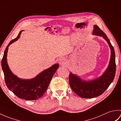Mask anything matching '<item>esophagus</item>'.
<instances>
[{
  "label": "esophagus",
  "instance_id": "1",
  "mask_svg": "<svg viewBox=\"0 0 121 121\" xmlns=\"http://www.w3.org/2000/svg\"><path fill=\"white\" fill-rule=\"evenodd\" d=\"M59 63L60 66H65L66 64V61L65 58H61L59 60Z\"/></svg>",
  "mask_w": 121,
  "mask_h": 121
}]
</instances>
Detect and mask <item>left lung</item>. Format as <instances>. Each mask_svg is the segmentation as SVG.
<instances>
[{"instance_id":"1","label":"left lung","mask_w":121,"mask_h":121,"mask_svg":"<svg viewBox=\"0 0 121 121\" xmlns=\"http://www.w3.org/2000/svg\"><path fill=\"white\" fill-rule=\"evenodd\" d=\"M92 34L102 37L107 41L111 50V57L106 70L101 76L95 79L85 81L76 74L70 73L69 83L72 89L78 96L84 98H92L103 94L113 81L116 71L114 48L107 36L96 25L94 26Z\"/></svg>"}]
</instances>
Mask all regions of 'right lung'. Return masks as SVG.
I'll use <instances>...</instances> for the list:
<instances>
[{
  "label": "right lung",
  "instance_id": "obj_1",
  "mask_svg": "<svg viewBox=\"0 0 121 121\" xmlns=\"http://www.w3.org/2000/svg\"><path fill=\"white\" fill-rule=\"evenodd\" d=\"M22 31H20L17 37L12 40L7 46L1 61V67L5 83L10 91L20 98L34 100L39 98L44 94L59 65V64H55L31 79H22L14 75L8 65L7 52L9 46L18 40Z\"/></svg>",
  "mask_w": 121,
  "mask_h": 121
}]
</instances>
